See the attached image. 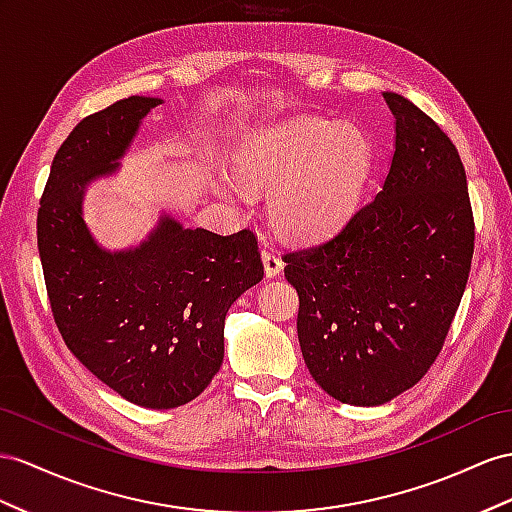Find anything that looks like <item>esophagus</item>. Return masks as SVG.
<instances>
[{
    "label": "esophagus",
    "instance_id": "34e87169",
    "mask_svg": "<svg viewBox=\"0 0 512 512\" xmlns=\"http://www.w3.org/2000/svg\"><path fill=\"white\" fill-rule=\"evenodd\" d=\"M261 261H264V270H266V277L268 279L279 277L281 270H283V261H281L279 255H274L270 251H264V253H261Z\"/></svg>",
    "mask_w": 512,
    "mask_h": 512
}]
</instances>
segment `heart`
I'll return each mask as SVG.
<instances>
[{"instance_id":"b5f03b06","label":"heart","mask_w":512,"mask_h":512,"mask_svg":"<svg viewBox=\"0 0 512 512\" xmlns=\"http://www.w3.org/2000/svg\"><path fill=\"white\" fill-rule=\"evenodd\" d=\"M372 144L357 127L324 119L274 123L248 140L235 155L238 183L222 192L238 201L268 192L274 231L311 242L342 229L357 212L372 173Z\"/></svg>"}]
</instances>
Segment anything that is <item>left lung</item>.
Instances as JSON below:
<instances>
[{"instance_id":"left-lung-1","label":"left lung","mask_w":512,"mask_h":512,"mask_svg":"<svg viewBox=\"0 0 512 512\" xmlns=\"http://www.w3.org/2000/svg\"><path fill=\"white\" fill-rule=\"evenodd\" d=\"M396 151L383 190L329 240L283 255L298 292L309 374L344 404L378 406L435 363L461 305L474 214L461 157L441 127L398 93Z\"/></svg>"}]
</instances>
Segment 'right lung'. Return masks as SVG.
Returning a JSON list of instances; mask_svg holds the SVG:
<instances>
[{
	"mask_svg": "<svg viewBox=\"0 0 512 512\" xmlns=\"http://www.w3.org/2000/svg\"><path fill=\"white\" fill-rule=\"evenodd\" d=\"M160 103L127 97L75 125L51 162L36 235L64 344L125 400L175 409L220 370L227 311L264 279V264L248 229L218 235L162 214L149 238L125 251H108L88 231V183L119 170Z\"/></svg>",
	"mask_w": 512,
	"mask_h": 512,
	"instance_id": "1",
	"label": "right lung"
}]
</instances>
